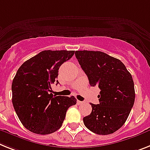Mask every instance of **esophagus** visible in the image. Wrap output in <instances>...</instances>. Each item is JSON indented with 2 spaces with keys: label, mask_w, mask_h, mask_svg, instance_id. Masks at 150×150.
I'll list each match as a JSON object with an SVG mask.
<instances>
[{
  "label": "esophagus",
  "mask_w": 150,
  "mask_h": 150,
  "mask_svg": "<svg viewBox=\"0 0 150 150\" xmlns=\"http://www.w3.org/2000/svg\"><path fill=\"white\" fill-rule=\"evenodd\" d=\"M83 103V101H80V100H77V104L78 105H81Z\"/></svg>",
  "instance_id": "1"
}]
</instances>
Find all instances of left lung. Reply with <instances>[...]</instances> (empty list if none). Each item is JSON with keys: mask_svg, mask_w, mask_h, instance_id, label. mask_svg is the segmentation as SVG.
Instances as JSON below:
<instances>
[{"mask_svg": "<svg viewBox=\"0 0 150 150\" xmlns=\"http://www.w3.org/2000/svg\"><path fill=\"white\" fill-rule=\"evenodd\" d=\"M75 56L90 86L100 89L99 104L90 103L92 112L83 123L99 135L113 133L122 127L135 101L134 83L122 62L101 51L77 50Z\"/></svg>", "mask_w": 150, "mask_h": 150, "instance_id": "left-lung-1", "label": "left lung"}]
</instances>
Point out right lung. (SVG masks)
Masks as SVG:
<instances>
[{"mask_svg":"<svg viewBox=\"0 0 150 150\" xmlns=\"http://www.w3.org/2000/svg\"><path fill=\"white\" fill-rule=\"evenodd\" d=\"M74 54V50H44L17 70L11 86L12 103L20 121L32 133H54L61 127L68 108L76 103L73 96L51 93L52 84L59 83V68Z\"/></svg>","mask_w":150,"mask_h":150,"instance_id":"obj_1","label":"right lung"}]
</instances>
